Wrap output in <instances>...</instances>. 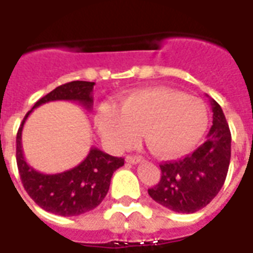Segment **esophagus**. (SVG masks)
<instances>
[{
	"label": "esophagus",
	"mask_w": 253,
	"mask_h": 253,
	"mask_svg": "<svg viewBox=\"0 0 253 253\" xmlns=\"http://www.w3.org/2000/svg\"><path fill=\"white\" fill-rule=\"evenodd\" d=\"M142 161H143V158L139 155H127L126 157V162H128V164H139Z\"/></svg>",
	"instance_id": "esophagus-1"
}]
</instances>
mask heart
I'll list each match as a JSON object with an SVG mask.
<instances>
[{
    "mask_svg": "<svg viewBox=\"0 0 253 253\" xmlns=\"http://www.w3.org/2000/svg\"><path fill=\"white\" fill-rule=\"evenodd\" d=\"M208 121V110L201 100L175 89L145 88L123 99L119 111L104 106L96 126L112 149L134 145L142 131L153 154L173 158L197 145L207 131Z\"/></svg>",
    "mask_w": 253,
    "mask_h": 253,
    "instance_id": "1",
    "label": "heart"
}]
</instances>
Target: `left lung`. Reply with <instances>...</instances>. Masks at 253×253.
<instances>
[{
	"mask_svg": "<svg viewBox=\"0 0 253 253\" xmlns=\"http://www.w3.org/2000/svg\"><path fill=\"white\" fill-rule=\"evenodd\" d=\"M213 126L207 141L192 154L160 165L161 179L149 196L178 213H194L207 207L225 182L231 162V131L216 100H211Z\"/></svg>",
	"mask_w": 253,
	"mask_h": 253,
	"instance_id": "1",
	"label": "left lung"
}]
</instances>
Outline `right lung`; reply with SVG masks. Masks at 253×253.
<instances>
[{
    "label": "right lung",
    "instance_id": "add662e5",
    "mask_svg": "<svg viewBox=\"0 0 253 253\" xmlns=\"http://www.w3.org/2000/svg\"><path fill=\"white\" fill-rule=\"evenodd\" d=\"M93 85V82L80 80L59 85L39 99L32 110L55 100L79 102L87 110H91ZM32 110L24 118L16 139L17 168L27 193L39 207L59 216H79L95 209L106 197L112 174L125 165V158L112 157L92 147L85 160L74 169L57 174L37 171L25 161L21 146L22 127Z\"/></svg>",
    "mask_w": 253,
    "mask_h": 253
}]
</instances>
